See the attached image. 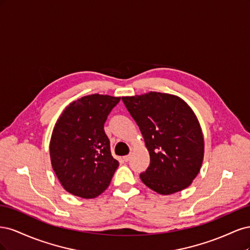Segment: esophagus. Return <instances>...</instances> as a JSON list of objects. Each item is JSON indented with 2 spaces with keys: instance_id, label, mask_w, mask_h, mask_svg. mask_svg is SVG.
<instances>
[{
  "instance_id": "esophagus-1",
  "label": "esophagus",
  "mask_w": 250,
  "mask_h": 250,
  "mask_svg": "<svg viewBox=\"0 0 250 250\" xmlns=\"http://www.w3.org/2000/svg\"><path fill=\"white\" fill-rule=\"evenodd\" d=\"M123 160H124V162H129V160H130V155H126V156H124V157H123Z\"/></svg>"
}]
</instances>
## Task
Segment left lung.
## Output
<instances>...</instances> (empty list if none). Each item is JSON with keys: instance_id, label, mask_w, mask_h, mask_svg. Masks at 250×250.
Segmentation results:
<instances>
[{"instance_id": "obj_1", "label": "left lung", "mask_w": 250, "mask_h": 250, "mask_svg": "<svg viewBox=\"0 0 250 250\" xmlns=\"http://www.w3.org/2000/svg\"><path fill=\"white\" fill-rule=\"evenodd\" d=\"M122 100L150 154V166L140 175L143 183L162 195L188 188L200 171L204 153L203 134L194 111L170 94L150 92Z\"/></svg>"}]
</instances>
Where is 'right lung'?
<instances>
[{"label":"right lung","mask_w":250,"mask_h":250,"mask_svg":"<svg viewBox=\"0 0 250 250\" xmlns=\"http://www.w3.org/2000/svg\"><path fill=\"white\" fill-rule=\"evenodd\" d=\"M120 97L88 95L72 102L52 132L50 156L65 191L95 198L109 186L119 162L111 156L104 123Z\"/></svg>","instance_id":"1"}]
</instances>
